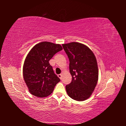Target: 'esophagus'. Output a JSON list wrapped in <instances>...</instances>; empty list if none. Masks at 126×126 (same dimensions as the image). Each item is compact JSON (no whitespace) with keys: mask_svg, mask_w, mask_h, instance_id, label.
<instances>
[{"mask_svg":"<svg viewBox=\"0 0 126 126\" xmlns=\"http://www.w3.org/2000/svg\"><path fill=\"white\" fill-rule=\"evenodd\" d=\"M58 77L61 79H62V74H58Z\"/></svg>","mask_w":126,"mask_h":126,"instance_id":"esophagus-1","label":"esophagus"}]
</instances>
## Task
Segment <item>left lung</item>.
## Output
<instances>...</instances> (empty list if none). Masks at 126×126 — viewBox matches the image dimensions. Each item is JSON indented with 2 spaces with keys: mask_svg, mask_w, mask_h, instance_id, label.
Wrapping results in <instances>:
<instances>
[{
  "mask_svg": "<svg viewBox=\"0 0 126 126\" xmlns=\"http://www.w3.org/2000/svg\"><path fill=\"white\" fill-rule=\"evenodd\" d=\"M62 46L70 62L72 76L71 82L65 87L66 93L75 100L84 101L90 97L98 81L95 56L89 47L79 43L71 42Z\"/></svg>",
  "mask_w": 126,
  "mask_h": 126,
  "instance_id": "8db88e82",
  "label": "left lung"
}]
</instances>
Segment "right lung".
Instances as JSON below:
<instances>
[{"instance_id":"right-lung-1","label":"right lung","mask_w":126,"mask_h":126,"mask_svg":"<svg viewBox=\"0 0 126 126\" xmlns=\"http://www.w3.org/2000/svg\"><path fill=\"white\" fill-rule=\"evenodd\" d=\"M60 44L43 42L29 52L24 63L23 73L29 92L38 97L50 95L60 79L54 73L49 61L62 50Z\"/></svg>"}]
</instances>
